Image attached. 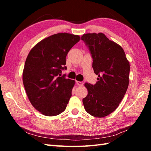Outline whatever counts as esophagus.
<instances>
[{
    "label": "esophagus",
    "mask_w": 151,
    "mask_h": 151,
    "mask_svg": "<svg viewBox=\"0 0 151 151\" xmlns=\"http://www.w3.org/2000/svg\"><path fill=\"white\" fill-rule=\"evenodd\" d=\"M76 84L78 85V86H83V84H84V83L83 81H76Z\"/></svg>",
    "instance_id": "34e87169"
}]
</instances>
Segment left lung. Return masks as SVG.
Segmentation results:
<instances>
[{
    "instance_id": "obj_1",
    "label": "left lung",
    "mask_w": 151,
    "mask_h": 151,
    "mask_svg": "<svg viewBox=\"0 0 151 151\" xmlns=\"http://www.w3.org/2000/svg\"><path fill=\"white\" fill-rule=\"evenodd\" d=\"M89 48L94 73V85L85 83L88 94L83 99L86 111L101 118L113 112L124 97L129 84L130 67L124 50L103 33H87L81 37Z\"/></svg>"
}]
</instances>
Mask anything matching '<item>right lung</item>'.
Returning <instances> with one entry per match:
<instances>
[{
	"mask_svg": "<svg viewBox=\"0 0 151 151\" xmlns=\"http://www.w3.org/2000/svg\"><path fill=\"white\" fill-rule=\"evenodd\" d=\"M79 40L78 35L55 34L36 44L26 58L23 84L31 104L44 115H59L69 101L75 81L61 74L68 52Z\"/></svg>",
	"mask_w": 151,
	"mask_h": 151,
	"instance_id": "obj_1",
	"label": "right lung"
}]
</instances>
